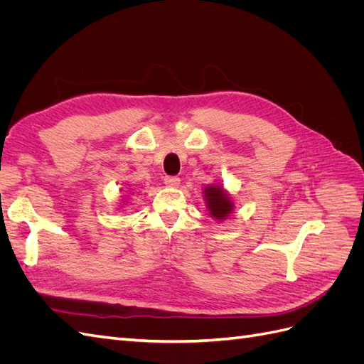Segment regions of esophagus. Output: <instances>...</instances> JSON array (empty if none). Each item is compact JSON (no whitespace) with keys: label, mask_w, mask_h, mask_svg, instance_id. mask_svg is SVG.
Returning a JSON list of instances; mask_svg holds the SVG:
<instances>
[{"label":"esophagus","mask_w":364,"mask_h":364,"mask_svg":"<svg viewBox=\"0 0 364 364\" xmlns=\"http://www.w3.org/2000/svg\"><path fill=\"white\" fill-rule=\"evenodd\" d=\"M164 182L167 186H171V188H178V186L181 185V179L176 178V176H165Z\"/></svg>","instance_id":"1"}]
</instances>
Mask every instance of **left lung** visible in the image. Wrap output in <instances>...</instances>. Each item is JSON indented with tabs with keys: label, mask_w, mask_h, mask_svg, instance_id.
Masks as SVG:
<instances>
[{
	"label": "left lung",
	"mask_w": 364,
	"mask_h": 364,
	"mask_svg": "<svg viewBox=\"0 0 364 364\" xmlns=\"http://www.w3.org/2000/svg\"><path fill=\"white\" fill-rule=\"evenodd\" d=\"M203 202L208 214L217 222H223L234 213L235 202L222 183H209L203 186Z\"/></svg>",
	"instance_id": "obj_1"
}]
</instances>
